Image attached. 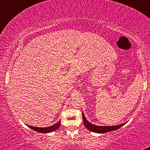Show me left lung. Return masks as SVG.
Instances as JSON below:
<instances>
[{"instance_id":"1","label":"left lung","mask_w":150,"mask_h":150,"mask_svg":"<svg viewBox=\"0 0 150 150\" xmlns=\"http://www.w3.org/2000/svg\"><path fill=\"white\" fill-rule=\"evenodd\" d=\"M82 115H83V124L85 125L86 128H88L89 131L95 132V133H107V132L116 131V130L120 128L121 126H123L125 124H126V123H124V124L117 125V126H96V125L91 124V123L86 119V117L84 116L83 112H82Z\"/></svg>"}]
</instances>
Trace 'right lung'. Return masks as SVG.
<instances>
[{
    "label": "right lung",
    "mask_w": 150,
    "mask_h": 150,
    "mask_svg": "<svg viewBox=\"0 0 150 150\" xmlns=\"http://www.w3.org/2000/svg\"><path fill=\"white\" fill-rule=\"evenodd\" d=\"M61 121H58L57 123L54 124L52 126H49V127H46V128H39V127H34V126H29L27 125V126H29L30 128L33 129V131L38 132V133H50V132H52L55 130H57V128H59V126H60V124Z\"/></svg>",
    "instance_id": "right-lung-1"
}]
</instances>
